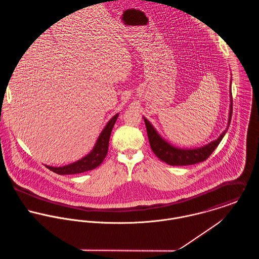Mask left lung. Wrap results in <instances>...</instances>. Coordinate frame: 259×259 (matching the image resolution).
Wrapping results in <instances>:
<instances>
[{"label":"left lung","instance_id":"obj_1","mask_svg":"<svg viewBox=\"0 0 259 259\" xmlns=\"http://www.w3.org/2000/svg\"><path fill=\"white\" fill-rule=\"evenodd\" d=\"M229 94H230V105H229L228 120H227L226 128L222 132L221 136L215 141H212L207 145H204L199 148H182L171 145L163 137L160 136V134L156 131V128L152 125V123L148 120V118L143 116L147 126L149 145L154 154L160 160L166 162L169 165H191V164L198 163L205 160L212 153V151L218 148V146L222 142L230 124L231 114H232L231 80H230Z\"/></svg>","mask_w":259,"mask_h":259}]
</instances>
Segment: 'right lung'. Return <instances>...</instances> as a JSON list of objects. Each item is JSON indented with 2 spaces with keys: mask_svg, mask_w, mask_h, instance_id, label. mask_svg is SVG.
<instances>
[{
  "mask_svg": "<svg viewBox=\"0 0 259 259\" xmlns=\"http://www.w3.org/2000/svg\"><path fill=\"white\" fill-rule=\"evenodd\" d=\"M117 117H118V112L115 113L108 121V123L106 124V126L104 127L102 133L100 134L94 148H92V150L87 155H84L80 159L74 161L70 164H67V165H63V166H59V167L50 166V165H46V166L50 170H52L58 175H61V176L81 174V172H85L88 170H92V169L98 167L104 161L105 157L107 156L111 131H112V127H113Z\"/></svg>",
  "mask_w": 259,
  "mask_h": 259,
  "instance_id": "add662e5",
  "label": "right lung"
}]
</instances>
